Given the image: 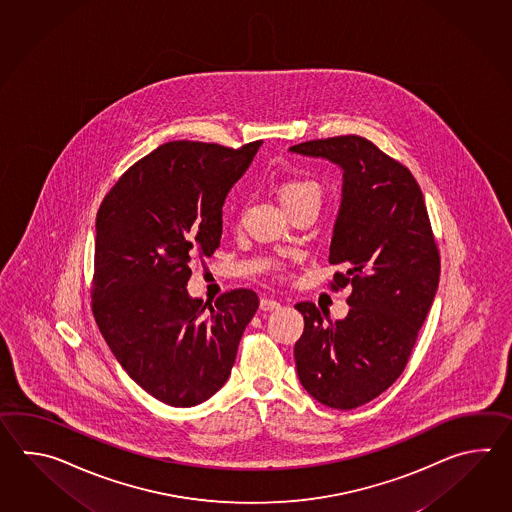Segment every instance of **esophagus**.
<instances>
[{"label":"esophagus","instance_id":"obj_1","mask_svg":"<svg viewBox=\"0 0 512 512\" xmlns=\"http://www.w3.org/2000/svg\"><path fill=\"white\" fill-rule=\"evenodd\" d=\"M260 309L261 311H276V309H280V302H276L272 298H261Z\"/></svg>","mask_w":512,"mask_h":512}]
</instances>
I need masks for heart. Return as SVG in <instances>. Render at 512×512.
Returning <instances> with one entry per match:
<instances>
[{
  "label": "heart",
  "instance_id": "obj_1",
  "mask_svg": "<svg viewBox=\"0 0 512 512\" xmlns=\"http://www.w3.org/2000/svg\"><path fill=\"white\" fill-rule=\"evenodd\" d=\"M320 194H322L320 185L316 183L315 179H309V177L285 179L278 188V196H280L283 207L298 201V199H304V197H315L320 201Z\"/></svg>",
  "mask_w": 512,
  "mask_h": 512
}]
</instances>
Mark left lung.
Wrapping results in <instances>:
<instances>
[{
  "label": "left lung",
  "instance_id": "left-lung-1",
  "mask_svg": "<svg viewBox=\"0 0 512 512\" xmlns=\"http://www.w3.org/2000/svg\"><path fill=\"white\" fill-rule=\"evenodd\" d=\"M289 150L342 170L329 263L348 267L331 287L351 283V309L326 322L315 304L294 305L305 322L294 360L318 403L353 410L388 390L406 368L439 285V251L414 175L373 142L342 135Z\"/></svg>",
  "mask_w": 512,
  "mask_h": 512
}]
</instances>
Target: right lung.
<instances>
[{"mask_svg": "<svg viewBox=\"0 0 512 512\" xmlns=\"http://www.w3.org/2000/svg\"><path fill=\"white\" fill-rule=\"evenodd\" d=\"M260 146L166 142L122 174L98 208V329L131 379L175 408L201 404L227 382L260 305L251 289L214 305L186 291L192 260L218 249L225 199Z\"/></svg>", "mask_w": 512, "mask_h": 512, "instance_id": "right-lung-1", "label": "right lung"}]
</instances>
